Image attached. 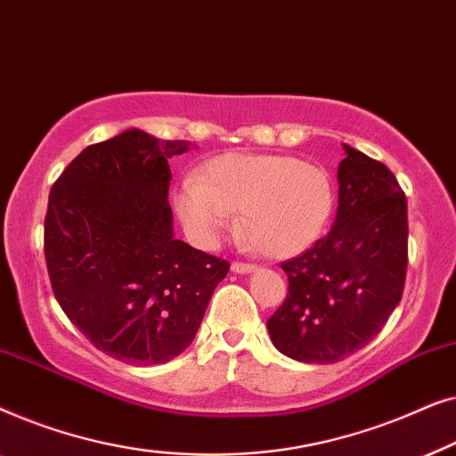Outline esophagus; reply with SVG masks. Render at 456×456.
Instances as JSON below:
<instances>
[{
  "label": "esophagus",
  "mask_w": 456,
  "mask_h": 456,
  "mask_svg": "<svg viewBox=\"0 0 456 456\" xmlns=\"http://www.w3.org/2000/svg\"><path fill=\"white\" fill-rule=\"evenodd\" d=\"M255 270H257V267L251 265V264H242V261H234V264H232L234 273H251Z\"/></svg>",
  "instance_id": "1"
}]
</instances>
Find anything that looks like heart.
Wrapping results in <instances>:
<instances>
[{"mask_svg":"<svg viewBox=\"0 0 456 456\" xmlns=\"http://www.w3.org/2000/svg\"><path fill=\"white\" fill-rule=\"evenodd\" d=\"M172 205L199 247H214L240 209L248 240L267 257L289 259L323 234L334 186L326 170L290 155L222 153L180 183Z\"/></svg>","mask_w":456,"mask_h":456,"instance_id":"heart-1","label":"heart"}]
</instances>
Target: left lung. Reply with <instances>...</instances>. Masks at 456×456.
Instances as JSON below:
<instances>
[{"label": "left lung", "mask_w": 456, "mask_h": 456, "mask_svg": "<svg viewBox=\"0 0 456 456\" xmlns=\"http://www.w3.org/2000/svg\"><path fill=\"white\" fill-rule=\"evenodd\" d=\"M342 149L334 226L284 261L289 295L267 320L273 346L303 363H336L363 348L401 301L407 276V197L384 164Z\"/></svg>", "instance_id": "8db88e82"}]
</instances>
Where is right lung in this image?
Instances as JSON below:
<instances>
[{
  "label": "right lung",
  "mask_w": 456,
  "mask_h": 456,
  "mask_svg": "<svg viewBox=\"0 0 456 456\" xmlns=\"http://www.w3.org/2000/svg\"><path fill=\"white\" fill-rule=\"evenodd\" d=\"M186 141L139 128L86 147L49 192L45 261L74 326L110 357L158 365L195 338L230 264L174 239L167 203Z\"/></svg>",
  "instance_id": "right-lung-1"
}]
</instances>
